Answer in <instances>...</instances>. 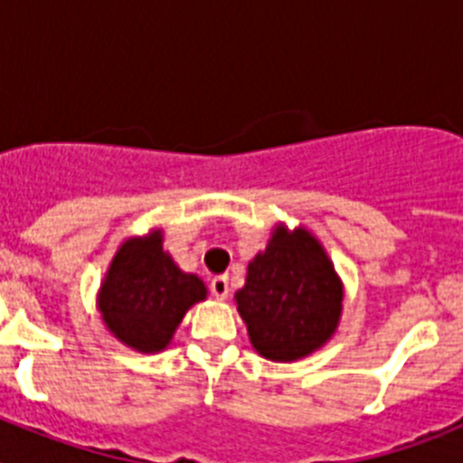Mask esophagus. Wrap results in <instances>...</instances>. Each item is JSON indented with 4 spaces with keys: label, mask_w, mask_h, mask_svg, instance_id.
Segmentation results:
<instances>
[{
    "label": "esophagus",
    "mask_w": 463,
    "mask_h": 463,
    "mask_svg": "<svg viewBox=\"0 0 463 463\" xmlns=\"http://www.w3.org/2000/svg\"><path fill=\"white\" fill-rule=\"evenodd\" d=\"M211 292L215 298H227L229 297V278L227 276H215L211 280Z\"/></svg>",
    "instance_id": "obj_1"
}]
</instances>
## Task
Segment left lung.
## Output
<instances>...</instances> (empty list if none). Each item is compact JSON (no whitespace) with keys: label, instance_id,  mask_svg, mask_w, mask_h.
<instances>
[{"label":"left lung","instance_id":"1","mask_svg":"<svg viewBox=\"0 0 463 463\" xmlns=\"http://www.w3.org/2000/svg\"><path fill=\"white\" fill-rule=\"evenodd\" d=\"M341 276L325 245L306 227L276 224L267 248L248 264L234 294L257 354L297 362L325 347L343 315Z\"/></svg>","mask_w":463,"mask_h":463}]
</instances>
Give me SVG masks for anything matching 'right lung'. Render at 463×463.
I'll use <instances>...</instances> for the list:
<instances>
[{
    "label": "right lung",
    "mask_w": 463,
    "mask_h": 463,
    "mask_svg": "<svg viewBox=\"0 0 463 463\" xmlns=\"http://www.w3.org/2000/svg\"><path fill=\"white\" fill-rule=\"evenodd\" d=\"M208 297L194 273H185L165 250L162 229L120 243L97 292L106 329L137 353L166 350L187 310Z\"/></svg>",
    "instance_id": "right-lung-1"
}]
</instances>
